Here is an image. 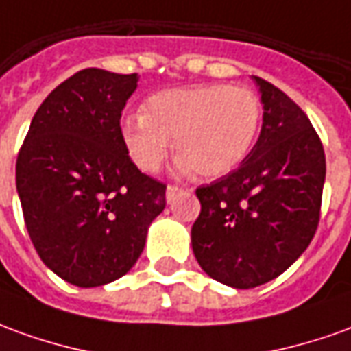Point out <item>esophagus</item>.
<instances>
[{
	"label": "esophagus",
	"instance_id": "obj_1",
	"mask_svg": "<svg viewBox=\"0 0 351 351\" xmlns=\"http://www.w3.org/2000/svg\"><path fill=\"white\" fill-rule=\"evenodd\" d=\"M178 193H182V188H178V186H167L165 197H167V201H173Z\"/></svg>",
	"mask_w": 351,
	"mask_h": 351
}]
</instances>
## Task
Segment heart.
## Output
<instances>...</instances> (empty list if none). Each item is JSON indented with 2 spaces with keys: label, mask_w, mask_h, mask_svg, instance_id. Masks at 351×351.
Segmentation results:
<instances>
[{
  "label": "heart",
  "mask_w": 351,
  "mask_h": 351,
  "mask_svg": "<svg viewBox=\"0 0 351 351\" xmlns=\"http://www.w3.org/2000/svg\"><path fill=\"white\" fill-rule=\"evenodd\" d=\"M262 104L247 87L224 83L159 90L142 104V116L121 121V142L133 163L156 173L171 154L201 178L234 171L254 146Z\"/></svg>",
  "instance_id": "obj_1"
}]
</instances>
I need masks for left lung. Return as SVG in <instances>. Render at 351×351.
<instances>
[{
  "instance_id": "8db88e82",
  "label": "left lung",
  "mask_w": 351,
  "mask_h": 351,
  "mask_svg": "<svg viewBox=\"0 0 351 351\" xmlns=\"http://www.w3.org/2000/svg\"><path fill=\"white\" fill-rule=\"evenodd\" d=\"M264 106L261 136L241 165L201 186L192 249L203 271L234 289L281 276L317 230L325 152L300 106L254 75Z\"/></svg>"
}]
</instances>
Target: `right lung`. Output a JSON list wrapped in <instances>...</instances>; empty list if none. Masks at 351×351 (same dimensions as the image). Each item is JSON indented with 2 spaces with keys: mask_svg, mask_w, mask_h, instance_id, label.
<instances>
[{
  "mask_svg": "<svg viewBox=\"0 0 351 351\" xmlns=\"http://www.w3.org/2000/svg\"><path fill=\"white\" fill-rule=\"evenodd\" d=\"M136 73L87 68L41 102L16 158V192L39 258L75 287L116 281L138 261L165 184L121 142Z\"/></svg>",
  "mask_w": 351,
  "mask_h": 351,
  "instance_id": "right-lung-1",
  "label": "right lung"
}]
</instances>
